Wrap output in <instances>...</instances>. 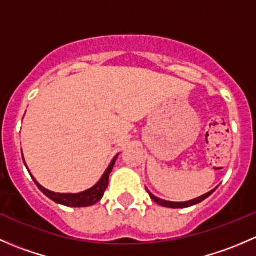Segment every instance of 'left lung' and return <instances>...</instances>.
Wrapping results in <instances>:
<instances>
[{
  "instance_id": "obj_1",
  "label": "left lung",
  "mask_w": 256,
  "mask_h": 256,
  "mask_svg": "<svg viewBox=\"0 0 256 256\" xmlns=\"http://www.w3.org/2000/svg\"><path fill=\"white\" fill-rule=\"evenodd\" d=\"M216 190V188H214L213 190H210V192L206 193V194L200 196V197L196 198V200H188V202H168V200H160V198L154 197V194H152L151 192H148V190H147V192H148L150 197H151L152 200H154V202L157 203V204L162 206V207H167V208H187V207H190V206H194V204H198V203L203 202V200H206V198H208L209 196L212 194V193Z\"/></svg>"
}]
</instances>
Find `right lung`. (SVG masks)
Returning a JSON list of instances; mask_svg holds the SVG:
<instances>
[{
    "label": "right lung",
    "mask_w": 256,
    "mask_h": 256,
    "mask_svg": "<svg viewBox=\"0 0 256 256\" xmlns=\"http://www.w3.org/2000/svg\"><path fill=\"white\" fill-rule=\"evenodd\" d=\"M118 156V154H116V156L114 157L112 164H109V167L106 168L105 174H102V177L100 178L99 182H98L94 187H92L90 190H84V192H80V193L52 192V190H46L44 187H42V186H40V183L34 180V177L32 176V178H33V180H34L36 184H37V187L40 188V190H42L46 196H47L49 200H53V202L59 203V204L66 206V207H90V206H92V204H95V203L99 202V200L102 198V196H104L105 190H106V188H108V184H109V176H110V174H112L114 164H115ZM24 164H26V162H24ZM26 167H27V164H26Z\"/></svg>",
    "instance_id": "add662e5"
}]
</instances>
